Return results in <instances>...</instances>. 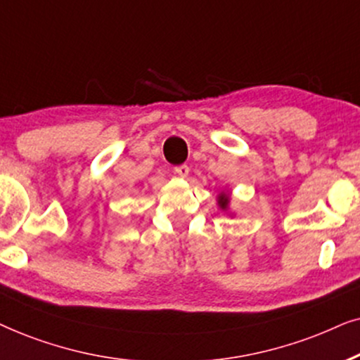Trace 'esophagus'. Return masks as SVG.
<instances>
[{
	"label": "esophagus",
	"mask_w": 360,
	"mask_h": 360,
	"mask_svg": "<svg viewBox=\"0 0 360 360\" xmlns=\"http://www.w3.org/2000/svg\"><path fill=\"white\" fill-rule=\"evenodd\" d=\"M174 172L177 176H181V177H186L189 174V166L188 165H179V166H176L174 167Z\"/></svg>",
	"instance_id": "34e87169"
}]
</instances>
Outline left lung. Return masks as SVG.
<instances>
[{
    "label": "left lung",
    "instance_id": "8db88e82",
    "mask_svg": "<svg viewBox=\"0 0 360 360\" xmlns=\"http://www.w3.org/2000/svg\"><path fill=\"white\" fill-rule=\"evenodd\" d=\"M219 204H220V207H222V209L227 207V204H229V198H227V195H220Z\"/></svg>",
    "mask_w": 360,
    "mask_h": 360
}]
</instances>
